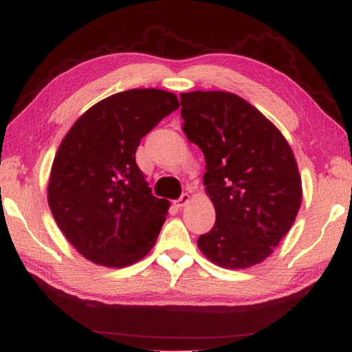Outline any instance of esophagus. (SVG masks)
Returning <instances> with one entry per match:
<instances>
[{
	"instance_id": "obj_1",
	"label": "esophagus",
	"mask_w": 352,
	"mask_h": 352,
	"mask_svg": "<svg viewBox=\"0 0 352 352\" xmlns=\"http://www.w3.org/2000/svg\"><path fill=\"white\" fill-rule=\"evenodd\" d=\"M188 201H190V195H188V193H182L181 197H179L177 201H175V205H176V207L181 208V207H184V205L187 204Z\"/></svg>"
}]
</instances>
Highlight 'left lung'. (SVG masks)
<instances>
[{"instance_id": "1", "label": "left lung", "mask_w": 352, "mask_h": 352, "mask_svg": "<svg viewBox=\"0 0 352 352\" xmlns=\"http://www.w3.org/2000/svg\"><path fill=\"white\" fill-rule=\"evenodd\" d=\"M184 133L202 150L214 227L197 247L223 268L265 261L294 223L302 181L293 151L261 111L227 91L181 94Z\"/></svg>"}]
</instances>
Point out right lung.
I'll list each match as a JSON object with an SVG mask.
<instances>
[{
	"mask_svg": "<svg viewBox=\"0 0 352 352\" xmlns=\"http://www.w3.org/2000/svg\"><path fill=\"white\" fill-rule=\"evenodd\" d=\"M179 109L176 95L133 89L95 104L59 145L47 188L59 230L85 258L127 267L148 253L170 202L136 164L141 139Z\"/></svg>",
	"mask_w": 352,
	"mask_h": 352,
	"instance_id": "1",
	"label": "right lung"
}]
</instances>
